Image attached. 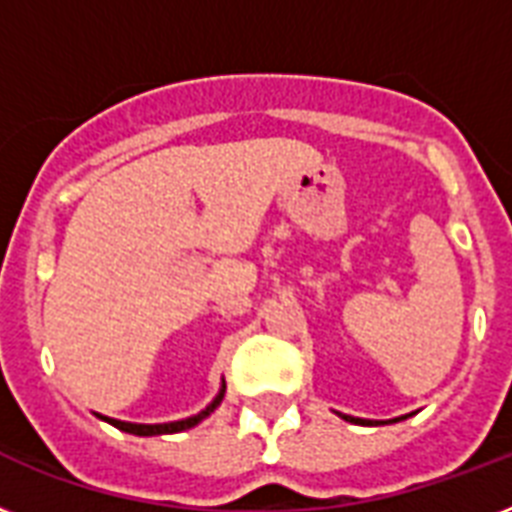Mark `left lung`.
<instances>
[{"mask_svg":"<svg viewBox=\"0 0 512 512\" xmlns=\"http://www.w3.org/2000/svg\"><path fill=\"white\" fill-rule=\"evenodd\" d=\"M342 420L358 422V425H377V422H372V420H358V417H348V414H342Z\"/></svg>","mask_w":512,"mask_h":512,"instance_id":"left-lung-1","label":"left lung"}]
</instances>
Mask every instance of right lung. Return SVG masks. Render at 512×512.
I'll return each mask as SVG.
<instances>
[{
  "label": "right lung",
  "mask_w": 512,
  "mask_h": 512,
  "mask_svg": "<svg viewBox=\"0 0 512 512\" xmlns=\"http://www.w3.org/2000/svg\"><path fill=\"white\" fill-rule=\"evenodd\" d=\"M225 396V388L220 390L215 396V401L204 409V412L193 414V417H188V420H177V422H164V425H135V422H122V420H108V417H103L106 422H111L114 428L124 430V433H132V436H162V433H180V430H188L193 428V425H199L204 417H209V414L215 412L217 406H220V401H223Z\"/></svg>",
  "instance_id": "right-lung-1"
}]
</instances>
